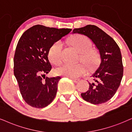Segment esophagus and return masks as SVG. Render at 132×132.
Segmentation results:
<instances>
[{
  "mask_svg": "<svg viewBox=\"0 0 132 132\" xmlns=\"http://www.w3.org/2000/svg\"><path fill=\"white\" fill-rule=\"evenodd\" d=\"M71 78L72 80L73 81H74L75 83H77V82H78V81H79V80H79V79H78V78H73V77H71Z\"/></svg>",
  "mask_w": 132,
  "mask_h": 132,
  "instance_id": "1",
  "label": "esophagus"
}]
</instances>
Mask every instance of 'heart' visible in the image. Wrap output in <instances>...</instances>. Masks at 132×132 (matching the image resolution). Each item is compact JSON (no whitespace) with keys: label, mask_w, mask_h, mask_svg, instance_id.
<instances>
[{"label":"heart","mask_w":132,"mask_h":132,"mask_svg":"<svg viewBox=\"0 0 132 132\" xmlns=\"http://www.w3.org/2000/svg\"><path fill=\"white\" fill-rule=\"evenodd\" d=\"M71 43L75 48L81 53V59L88 67H92L97 61L96 55L90 51L91 43L85 36L78 35L71 38ZM62 47L61 41L54 43L50 47L48 55L50 60L54 64H58L62 60ZM86 68L82 64H71L65 63L56 68L55 72L58 75H62L71 77H78L85 74Z\"/></svg>","instance_id":"b5f03b06"}]
</instances>
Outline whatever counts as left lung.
Here are the masks:
<instances>
[{"label": "left lung", "mask_w": 132, "mask_h": 132, "mask_svg": "<svg viewBox=\"0 0 132 132\" xmlns=\"http://www.w3.org/2000/svg\"><path fill=\"white\" fill-rule=\"evenodd\" d=\"M72 33L89 38L98 50L100 59L91 76L93 80L89 83V89L81 93V97L94 105L106 102L115 94L122 78L124 69L119 46L111 36L96 26L75 29Z\"/></svg>", "instance_id": "obj_1"}]
</instances>
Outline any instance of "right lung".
<instances>
[{
    "label": "right lung",
    "mask_w": 132,
    "mask_h": 132,
    "mask_svg": "<svg viewBox=\"0 0 132 132\" xmlns=\"http://www.w3.org/2000/svg\"><path fill=\"white\" fill-rule=\"evenodd\" d=\"M71 30L36 25L20 38L14 57V74L23 99L31 106L44 108L54 99L61 77L42 79L52 68L48 53L52 45Z\"/></svg>",
    "instance_id": "1"
}]
</instances>
